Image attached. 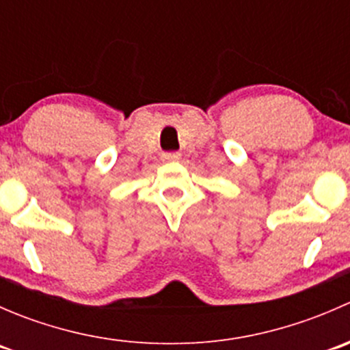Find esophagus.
<instances>
[{
	"label": "esophagus",
	"mask_w": 350,
	"mask_h": 350,
	"mask_svg": "<svg viewBox=\"0 0 350 350\" xmlns=\"http://www.w3.org/2000/svg\"><path fill=\"white\" fill-rule=\"evenodd\" d=\"M179 157H181V154H179V152H164V154H162V161H164V162L179 161Z\"/></svg>",
	"instance_id": "esophagus-1"
}]
</instances>
